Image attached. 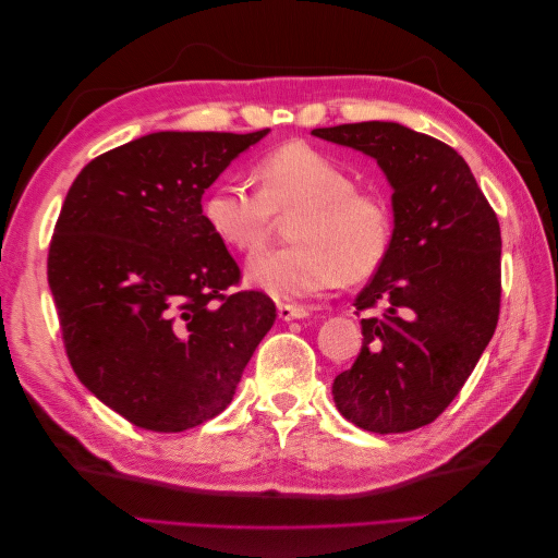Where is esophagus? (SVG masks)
<instances>
[{
	"label": "esophagus",
	"instance_id": "1",
	"mask_svg": "<svg viewBox=\"0 0 558 558\" xmlns=\"http://www.w3.org/2000/svg\"><path fill=\"white\" fill-rule=\"evenodd\" d=\"M277 310H279L281 320H293V318H307L310 316V310L302 307V305H295V302H279Z\"/></svg>",
	"mask_w": 558,
	"mask_h": 558
}]
</instances>
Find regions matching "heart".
<instances>
[{"mask_svg":"<svg viewBox=\"0 0 558 558\" xmlns=\"http://www.w3.org/2000/svg\"><path fill=\"white\" fill-rule=\"evenodd\" d=\"M258 189L246 181H216L202 216L216 240L253 253L291 216L293 244L258 253L246 277L275 298L316 295L337 283H361L388 258L396 234L393 205L384 193L356 189L344 165L307 144L279 146L258 162Z\"/></svg>","mask_w":558,"mask_h":558,"instance_id":"b5f03b06","label":"heart"}]
</instances>
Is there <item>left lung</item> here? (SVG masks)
Returning <instances> with one entry per match:
<instances>
[{"label":"left lung","mask_w":558,"mask_h":558,"mask_svg":"<svg viewBox=\"0 0 558 558\" xmlns=\"http://www.w3.org/2000/svg\"><path fill=\"white\" fill-rule=\"evenodd\" d=\"M312 134L373 156L393 185L396 234L356 298L363 349L335 377L344 418L369 433L428 426L459 396L500 314V226L468 162L398 123H347Z\"/></svg>","instance_id":"1"}]
</instances>
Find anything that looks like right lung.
I'll return each instance as SVG.
<instances>
[{
  "mask_svg": "<svg viewBox=\"0 0 558 558\" xmlns=\"http://www.w3.org/2000/svg\"><path fill=\"white\" fill-rule=\"evenodd\" d=\"M265 130L154 132L83 167L48 246L76 377L130 424L181 433L221 414L275 326L214 238L202 195Z\"/></svg>",
  "mask_w": 558,
  "mask_h": 558,
  "instance_id": "add662e5",
  "label": "right lung"
}]
</instances>
